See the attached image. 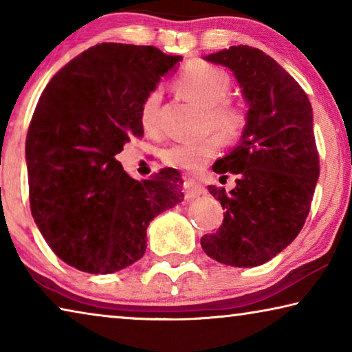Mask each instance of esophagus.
I'll return each mask as SVG.
<instances>
[{"label":"esophagus","instance_id":"34e87169","mask_svg":"<svg viewBox=\"0 0 352 352\" xmlns=\"http://www.w3.org/2000/svg\"><path fill=\"white\" fill-rule=\"evenodd\" d=\"M184 194H186V200H192L199 197V195L205 194V188L204 184H200L195 180H186V183H184Z\"/></svg>","mask_w":352,"mask_h":352}]
</instances>
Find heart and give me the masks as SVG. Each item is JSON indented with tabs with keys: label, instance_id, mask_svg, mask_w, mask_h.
I'll use <instances>...</instances> for the list:
<instances>
[{
	"label": "heart",
	"instance_id": "obj_1",
	"mask_svg": "<svg viewBox=\"0 0 352 352\" xmlns=\"http://www.w3.org/2000/svg\"><path fill=\"white\" fill-rule=\"evenodd\" d=\"M175 87L184 98L205 107L204 129L208 132L212 130L223 142H234L245 132L248 111L242 104L226 98L231 90V80L223 69L201 62L190 63L177 77ZM160 100L162 93L155 90L147 94L141 105L140 119L146 132L157 129ZM217 151L219 140L208 135L170 146L164 151L163 160L170 168L195 172L204 168Z\"/></svg>",
	"mask_w": 352,
	"mask_h": 352
}]
</instances>
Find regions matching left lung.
Wrapping results in <instances>:
<instances>
[{
    "label": "left lung",
    "instance_id": "obj_1",
    "mask_svg": "<svg viewBox=\"0 0 352 352\" xmlns=\"http://www.w3.org/2000/svg\"><path fill=\"white\" fill-rule=\"evenodd\" d=\"M233 71L248 104L239 146L212 170L236 175V186H208L225 210L223 222L201 237L220 264L256 267L275 258L300 233L311 211L320 158L307 94L281 65L247 45L205 57Z\"/></svg>",
    "mask_w": 352,
    "mask_h": 352
}]
</instances>
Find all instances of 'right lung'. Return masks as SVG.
<instances>
[{
    "label": "right lung",
    "mask_w": 352,
    "mask_h": 352,
    "mask_svg": "<svg viewBox=\"0 0 352 352\" xmlns=\"http://www.w3.org/2000/svg\"><path fill=\"white\" fill-rule=\"evenodd\" d=\"M182 60L155 46L100 43L58 71L26 136L32 217L58 258L87 273H115L142 258L147 226L184 199L180 172L135 180L115 155L141 138V105Z\"/></svg>",
    "instance_id": "obj_1"
}]
</instances>
